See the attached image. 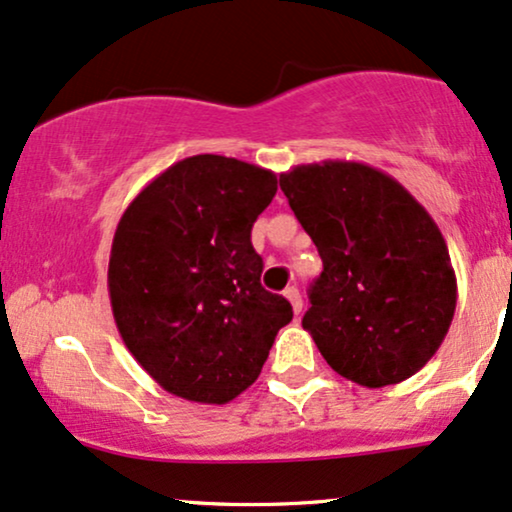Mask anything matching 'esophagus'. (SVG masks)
I'll return each mask as SVG.
<instances>
[{
	"label": "esophagus",
	"instance_id": "obj_1",
	"mask_svg": "<svg viewBox=\"0 0 512 512\" xmlns=\"http://www.w3.org/2000/svg\"><path fill=\"white\" fill-rule=\"evenodd\" d=\"M285 296L289 299V304H292L294 313L299 315V313H301V308H304V301H301L299 289H296V287H287V289H285Z\"/></svg>",
	"mask_w": 512,
	"mask_h": 512
}]
</instances>
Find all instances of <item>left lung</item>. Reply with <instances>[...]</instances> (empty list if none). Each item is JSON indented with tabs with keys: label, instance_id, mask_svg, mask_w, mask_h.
<instances>
[{
	"label": "left lung",
	"instance_id": "8db88e82",
	"mask_svg": "<svg viewBox=\"0 0 512 512\" xmlns=\"http://www.w3.org/2000/svg\"><path fill=\"white\" fill-rule=\"evenodd\" d=\"M280 187L323 258L301 325L327 365L368 389L408 380L456 313V273L437 223L368 163L296 166Z\"/></svg>",
	"mask_w": 512,
	"mask_h": 512
}]
</instances>
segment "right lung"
<instances>
[{"instance_id":"1","label":"right lung","mask_w":512,"mask_h":512,"mask_svg":"<svg viewBox=\"0 0 512 512\" xmlns=\"http://www.w3.org/2000/svg\"><path fill=\"white\" fill-rule=\"evenodd\" d=\"M275 192L273 170L199 154L156 175L118 220L113 320L151 380L180 399H237L292 320L285 296L261 287L263 261L251 246Z\"/></svg>"}]
</instances>
